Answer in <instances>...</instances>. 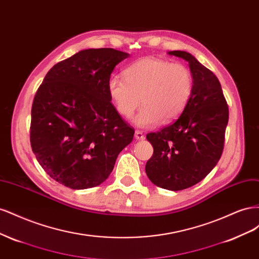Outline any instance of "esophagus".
<instances>
[{
    "mask_svg": "<svg viewBox=\"0 0 259 259\" xmlns=\"http://www.w3.org/2000/svg\"><path fill=\"white\" fill-rule=\"evenodd\" d=\"M135 137L138 140H144L145 139V135L142 131H135Z\"/></svg>",
    "mask_w": 259,
    "mask_h": 259,
    "instance_id": "esophagus-1",
    "label": "esophagus"
}]
</instances>
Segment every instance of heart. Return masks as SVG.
Returning a JSON list of instances; mask_svg holds the SVG:
<instances>
[{"label": "heart", "mask_w": 259, "mask_h": 259, "mask_svg": "<svg viewBox=\"0 0 259 259\" xmlns=\"http://www.w3.org/2000/svg\"><path fill=\"white\" fill-rule=\"evenodd\" d=\"M116 111L130 117L140 103L133 122L149 128L161 121L169 123L182 114L192 96L193 76L183 64L156 57H144L124 70V76L112 75L107 84Z\"/></svg>", "instance_id": "heart-1"}]
</instances>
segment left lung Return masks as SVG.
Returning <instances> with one entry per match:
<instances>
[{"label": "left lung", "instance_id": "1", "mask_svg": "<svg viewBox=\"0 0 259 259\" xmlns=\"http://www.w3.org/2000/svg\"><path fill=\"white\" fill-rule=\"evenodd\" d=\"M188 61L192 96L178 119L147 139L153 154L146 174L163 189L184 190L200 183L215 167L224 150L229 109L217 76L184 51L169 52Z\"/></svg>", "mask_w": 259, "mask_h": 259}]
</instances>
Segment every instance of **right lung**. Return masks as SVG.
<instances>
[{
  "instance_id": "obj_1",
  "label": "right lung",
  "mask_w": 259,
  "mask_h": 259,
  "mask_svg": "<svg viewBox=\"0 0 259 259\" xmlns=\"http://www.w3.org/2000/svg\"><path fill=\"white\" fill-rule=\"evenodd\" d=\"M130 55L90 49L55 65L37 89L31 109L30 144L37 162L71 189L104 183L135 130L116 111L107 84Z\"/></svg>"
}]
</instances>
